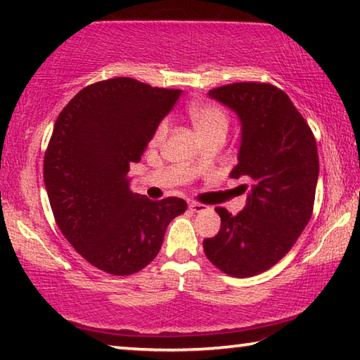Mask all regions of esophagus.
I'll list each match as a JSON object with an SVG mask.
<instances>
[{
	"label": "esophagus",
	"instance_id": "34e87169",
	"mask_svg": "<svg viewBox=\"0 0 360 360\" xmlns=\"http://www.w3.org/2000/svg\"><path fill=\"white\" fill-rule=\"evenodd\" d=\"M188 208H191V211H193V212H202V211H205L206 208H208V206L206 205H202V203H188Z\"/></svg>",
	"mask_w": 360,
	"mask_h": 360
}]
</instances>
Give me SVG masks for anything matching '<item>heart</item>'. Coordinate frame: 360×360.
<instances>
[{"instance_id": "b5f03b06", "label": "heart", "mask_w": 360, "mask_h": 360, "mask_svg": "<svg viewBox=\"0 0 360 360\" xmlns=\"http://www.w3.org/2000/svg\"><path fill=\"white\" fill-rule=\"evenodd\" d=\"M188 117H191L192 125L202 139L212 138L217 135H224L229 130V115L224 111L222 108L217 105H212V103H193V105L188 106L187 109ZM168 131V124L167 122H162L160 125L157 127L154 133V143H160L165 139Z\"/></svg>"}]
</instances>
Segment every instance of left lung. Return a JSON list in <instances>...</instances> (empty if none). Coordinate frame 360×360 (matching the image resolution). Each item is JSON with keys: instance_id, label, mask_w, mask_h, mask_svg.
<instances>
[{"instance_id": "left-lung-1", "label": "left lung", "mask_w": 360, "mask_h": 360, "mask_svg": "<svg viewBox=\"0 0 360 360\" xmlns=\"http://www.w3.org/2000/svg\"><path fill=\"white\" fill-rule=\"evenodd\" d=\"M212 100L241 124L238 163L230 178L246 179V206L231 216L216 208L221 230L203 240L206 257L235 278L259 275L290 251L311 217L319 157L313 131L275 85L236 82L212 89Z\"/></svg>"}]
</instances>
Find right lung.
<instances>
[{
  "instance_id": "add662e5",
  "label": "right lung",
  "mask_w": 360,
  "mask_h": 360,
  "mask_svg": "<svg viewBox=\"0 0 360 360\" xmlns=\"http://www.w3.org/2000/svg\"><path fill=\"white\" fill-rule=\"evenodd\" d=\"M182 90L115 77L82 89L57 117L44 157V186L71 246L109 275H133L157 257L182 198L152 202L127 174Z\"/></svg>"
}]
</instances>
